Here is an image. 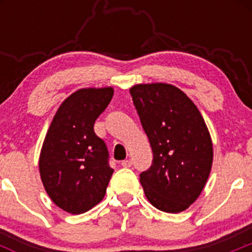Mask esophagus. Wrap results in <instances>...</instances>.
Masks as SVG:
<instances>
[{
  "label": "esophagus",
  "mask_w": 252,
  "mask_h": 252,
  "mask_svg": "<svg viewBox=\"0 0 252 252\" xmlns=\"http://www.w3.org/2000/svg\"><path fill=\"white\" fill-rule=\"evenodd\" d=\"M121 165L124 166V168H130V166L132 165V161H131V159H126L121 162Z\"/></svg>",
  "instance_id": "obj_1"
}]
</instances>
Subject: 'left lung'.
<instances>
[{
    "instance_id": "obj_1",
    "label": "left lung",
    "mask_w": 252,
    "mask_h": 252,
    "mask_svg": "<svg viewBox=\"0 0 252 252\" xmlns=\"http://www.w3.org/2000/svg\"><path fill=\"white\" fill-rule=\"evenodd\" d=\"M130 93L154 155L150 168L140 174L146 198L162 212H183L199 197L212 168L206 122L175 86L136 84Z\"/></svg>"
}]
</instances>
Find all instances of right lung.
<instances>
[{
  "label": "right lung",
  "instance_id": "1",
  "mask_svg": "<svg viewBox=\"0 0 252 252\" xmlns=\"http://www.w3.org/2000/svg\"><path fill=\"white\" fill-rule=\"evenodd\" d=\"M112 97V87L75 91L46 132L39 158L41 182L51 201L72 215L98 204L112 177L106 144L93 130Z\"/></svg>",
  "mask_w": 252,
  "mask_h": 252
}]
</instances>
